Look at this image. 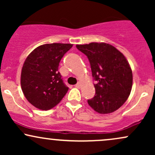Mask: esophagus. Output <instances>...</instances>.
Wrapping results in <instances>:
<instances>
[{"label":"esophagus","mask_w":155,"mask_h":155,"mask_svg":"<svg viewBox=\"0 0 155 155\" xmlns=\"http://www.w3.org/2000/svg\"><path fill=\"white\" fill-rule=\"evenodd\" d=\"M75 87H77V88H80V87H81V83H80V82L77 83L75 85Z\"/></svg>","instance_id":"obj_1"}]
</instances>
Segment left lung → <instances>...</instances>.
Returning <instances> with one entry per match:
<instances>
[{
  "label": "left lung",
  "mask_w": 155,
  "mask_h": 155,
  "mask_svg": "<svg viewBox=\"0 0 155 155\" xmlns=\"http://www.w3.org/2000/svg\"><path fill=\"white\" fill-rule=\"evenodd\" d=\"M87 57L91 66L95 95L88 104L99 114H109L120 108L128 98L133 73L122 53L111 44L92 42L76 46Z\"/></svg>",
  "instance_id": "8db88e82"
}]
</instances>
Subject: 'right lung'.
<instances>
[{"mask_svg": "<svg viewBox=\"0 0 155 155\" xmlns=\"http://www.w3.org/2000/svg\"><path fill=\"white\" fill-rule=\"evenodd\" d=\"M71 44L39 46L28 56L21 72V87L30 104L41 110L51 109L61 101L68 87L62 79L58 66Z\"/></svg>", "mask_w": 155, "mask_h": 155, "instance_id": "1", "label": "right lung"}]
</instances>
